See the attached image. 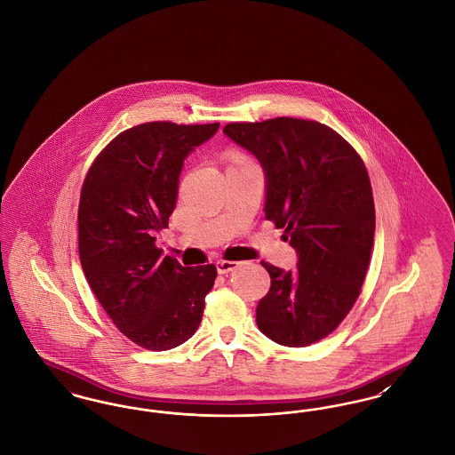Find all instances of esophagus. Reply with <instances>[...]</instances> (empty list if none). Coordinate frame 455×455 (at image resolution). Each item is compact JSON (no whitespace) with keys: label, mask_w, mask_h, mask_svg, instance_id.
I'll return each instance as SVG.
<instances>
[{"label":"esophagus","mask_w":455,"mask_h":455,"mask_svg":"<svg viewBox=\"0 0 455 455\" xmlns=\"http://www.w3.org/2000/svg\"><path fill=\"white\" fill-rule=\"evenodd\" d=\"M235 267H238V260L220 259L217 262L218 273H221V275L230 273V271H234Z\"/></svg>","instance_id":"obj_1"}]
</instances>
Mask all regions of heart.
Returning <instances> with one entry per match:
<instances>
[{"label":"heart","mask_w":455,"mask_h":455,"mask_svg":"<svg viewBox=\"0 0 455 455\" xmlns=\"http://www.w3.org/2000/svg\"><path fill=\"white\" fill-rule=\"evenodd\" d=\"M240 158H243V156H235V158H234V160H240Z\"/></svg>","instance_id":"obj_1"}]
</instances>
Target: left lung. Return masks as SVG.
<instances>
[{"label": "left lung", "mask_w": 455, "mask_h": 455, "mask_svg": "<svg viewBox=\"0 0 455 455\" xmlns=\"http://www.w3.org/2000/svg\"><path fill=\"white\" fill-rule=\"evenodd\" d=\"M223 132L259 160L266 218L284 228L299 256L295 271L260 260L271 288L258 303L256 323L278 345L308 347L341 324L367 275L375 206L365 164L315 121L232 123Z\"/></svg>", "instance_id": "8db88e82"}]
</instances>
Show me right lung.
Wrapping results in <instances>:
<instances>
[{"label":"right lung","instance_id":"add662e5","mask_svg":"<svg viewBox=\"0 0 455 455\" xmlns=\"http://www.w3.org/2000/svg\"><path fill=\"white\" fill-rule=\"evenodd\" d=\"M220 123H147L116 136L90 167L78 208L88 284L132 343L165 351L186 343L215 284V264L186 267L155 245L169 227L184 160Z\"/></svg>","mask_w":455,"mask_h":455}]
</instances>
